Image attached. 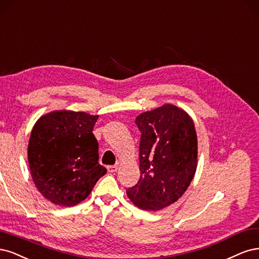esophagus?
Wrapping results in <instances>:
<instances>
[{
  "label": "esophagus",
  "mask_w": 259,
  "mask_h": 259,
  "mask_svg": "<svg viewBox=\"0 0 259 259\" xmlns=\"http://www.w3.org/2000/svg\"><path fill=\"white\" fill-rule=\"evenodd\" d=\"M118 170V166L117 165H108L107 166V171L110 173H114Z\"/></svg>",
  "instance_id": "34e87169"
}]
</instances>
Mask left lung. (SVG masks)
<instances>
[{
  "label": "left lung",
  "instance_id": "1",
  "mask_svg": "<svg viewBox=\"0 0 259 259\" xmlns=\"http://www.w3.org/2000/svg\"><path fill=\"white\" fill-rule=\"evenodd\" d=\"M140 171L137 184L127 189L142 210L158 211L185 193L197 168L194 121L181 108L164 104L139 115Z\"/></svg>",
  "mask_w": 259,
  "mask_h": 259
}]
</instances>
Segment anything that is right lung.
I'll return each instance as SVG.
<instances>
[{
	"instance_id": "right-lung-1",
	"label": "right lung",
	"mask_w": 259,
	"mask_h": 259,
	"mask_svg": "<svg viewBox=\"0 0 259 259\" xmlns=\"http://www.w3.org/2000/svg\"><path fill=\"white\" fill-rule=\"evenodd\" d=\"M98 117L56 111L41 116L33 127L28 146L31 175L39 193L53 203H79L106 173L99 163V143L93 133Z\"/></svg>"
}]
</instances>
